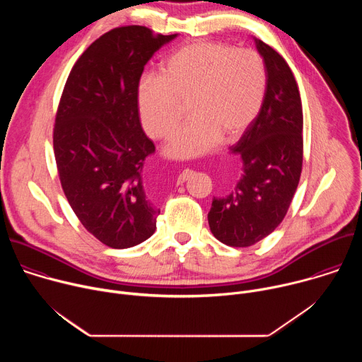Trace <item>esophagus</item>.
Wrapping results in <instances>:
<instances>
[{"label":"esophagus","mask_w":362,"mask_h":362,"mask_svg":"<svg viewBox=\"0 0 362 362\" xmlns=\"http://www.w3.org/2000/svg\"><path fill=\"white\" fill-rule=\"evenodd\" d=\"M189 173H190V170L189 169H186V170H183L180 175H179V177H177V182L179 183H183L186 179H187V176H189Z\"/></svg>","instance_id":"1"}]
</instances>
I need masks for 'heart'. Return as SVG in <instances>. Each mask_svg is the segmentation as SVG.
<instances>
[{
    "instance_id": "1",
    "label": "heart",
    "mask_w": 362,
    "mask_h": 362,
    "mask_svg": "<svg viewBox=\"0 0 362 362\" xmlns=\"http://www.w3.org/2000/svg\"><path fill=\"white\" fill-rule=\"evenodd\" d=\"M267 90V70L253 49L223 42H193L176 49L160 76H144L137 87V107L144 130L169 139L187 103L190 120L165 151L190 159L209 151L219 140L236 139L259 112Z\"/></svg>"
}]
</instances>
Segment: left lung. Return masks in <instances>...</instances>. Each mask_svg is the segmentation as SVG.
Returning a JSON list of instances; mask_svg holds the SVG:
<instances>
[{
    "instance_id": "obj_1",
    "label": "left lung",
    "mask_w": 362,
    "mask_h": 362,
    "mask_svg": "<svg viewBox=\"0 0 362 362\" xmlns=\"http://www.w3.org/2000/svg\"><path fill=\"white\" fill-rule=\"evenodd\" d=\"M267 70L259 113L229 150L242 162L235 189L214 197L208 214L214 236L228 246H250L284 221L302 170V106L286 62L264 41L253 38Z\"/></svg>"
}]
</instances>
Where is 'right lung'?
<instances>
[{"label": "right lung", "mask_w": 362, "mask_h": 362, "mask_svg": "<svg viewBox=\"0 0 362 362\" xmlns=\"http://www.w3.org/2000/svg\"><path fill=\"white\" fill-rule=\"evenodd\" d=\"M177 34L141 25L115 28L80 56L64 86L54 126V154L64 194L83 226L115 249L156 230L160 209L143 185L154 153L137 107L146 63Z\"/></svg>", "instance_id": "1"}]
</instances>
